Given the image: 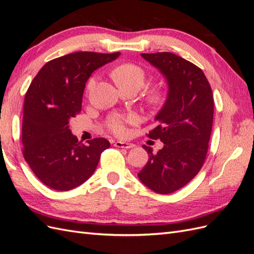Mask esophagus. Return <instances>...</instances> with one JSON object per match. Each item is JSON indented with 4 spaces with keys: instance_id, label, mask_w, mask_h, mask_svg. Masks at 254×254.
Returning <instances> with one entry per match:
<instances>
[{
    "instance_id": "34e87169",
    "label": "esophagus",
    "mask_w": 254,
    "mask_h": 254,
    "mask_svg": "<svg viewBox=\"0 0 254 254\" xmlns=\"http://www.w3.org/2000/svg\"><path fill=\"white\" fill-rule=\"evenodd\" d=\"M114 146L115 147H119V148H132L134 147V144L132 143H128V142H122V141H118L114 143Z\"/></svg>"
}]
</instances>
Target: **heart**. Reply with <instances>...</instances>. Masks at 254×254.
I'll return each instance as SVG.
<instances>
[{"label":"heart","mask_w":254,"mask_h":254,"mask_svg":"<svg viewBox=\"0 0 254 254\" xmlns=\"http://www.w3.org/2000/svg\"><path fill=\"white\" fill-rule=\"evenodd\" d=\"M113 77L114 80L117 81L119 88H135L139 91L144 84L146 80V74L145 71L139 65H135L133 64H124L119 65L113 71ZM96 83V76L91 77L87 84V91L88 93L93 91ZM165 93L163 90L156 89L150 92L148 95V103L152 106L160 105L164 101ZM137 117L133 113L128 114H120L115 113L112 114L111 117L107 121V127L110 131L119 136H124L128 132V125L136 124Z\"/></svg>","instance_id":"heart-1"}]
</instances>
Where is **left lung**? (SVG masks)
Segmentation results:
<instances>
[{"instance_id": "8db88e82", "label": "left lung", "mask_w": 254, "mask_h": 254, "mask_svg": "<svg viewBox=\"0 0 254 254\" xmlns=\"http://www.w3.org/2000/svg\"><path fill=\"white\" fill-rule=\"evenodd\" d=\"M166 78V101L156 115L159 125L148 133L164 143L137 174L146 187L158 194H171L199 173L206 157L213 125L214 99L204 73L173 53L141 54Z\"/></svg>"}]
</instances>
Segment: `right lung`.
I'll return each instance as SVG.
<instances>
[{
  "label": "right lung",
  "instance_id": "1",
  "mask_svg": "<svg viewBox=\"0 0 254 254\" xmlns=\"http://www.w3.org/2000/svg\"><path fill=\"white\" fill-rule=\"evenodd\" d=\"M120 55L68 54L45 64L30 83L23 108V156L44 186L56 190L79 187L93 175L102 152L110 147L104 137L78 142L68 123L81 110L91 74Z\"/></svg>",
  "mask_w": 254,
  "mask_h": 254
}]
</instances>
